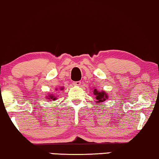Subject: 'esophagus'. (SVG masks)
I'll return each mask as SVG.
<instances>
[{"mask_svg":"<svg viewBox=\"0 0 159 159\" xmlns=\"http://www.w3.org/2000/svg\"><path fill=\"white\" fill-rule=\"evenodd\" d=\"M80 84H81V82H80V81H75V82L73 83V84L74 85V86H79Z\"/></svg>","mask_w":159,"mask_h":159,"instance_id":"esophagus-1","label":"esophagus"}]
</instances>
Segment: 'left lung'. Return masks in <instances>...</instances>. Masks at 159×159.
Listing matches in <instances>:
<instances>
[{"instance_id": "obj_1", "label": "left lung", "mask_w": 159, "mask_h": 159, "mask_svg": "<svg viewBox=\"0 0 159 159\" xmlns=\"http://www.w3.org/2000/svg\"><path fill=\"white\" fill-rule=\"evenodd\" d=\"M93 94L96 96V99H97V101L95 102L100 103L101 105H102L103 103L108 99V96H107V94L104 91H99V92L97 89H94L93 90Z\"/></svg>"}]
</instances>
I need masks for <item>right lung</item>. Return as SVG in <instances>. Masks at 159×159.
<instances>
[{
  "label": "right lung",
  "mask_w": 159,
  "mask_h": 159,
  "mask_svg": "<svg viewBox=\"0 0 159 159\" xmlns=\"http://www.w3.org/2000/svg\"><path fill=\"white\" fill-rule=\"evenodd\" d=\"M62 90V89H60ZM48 98H47V99H52V100H53V101H55V99H57V97H55V95H53V93H52V94H50L48 96V97H47Z\"/></svg>",
  "instance_id": "right-lung-1"
}]
</instances>
